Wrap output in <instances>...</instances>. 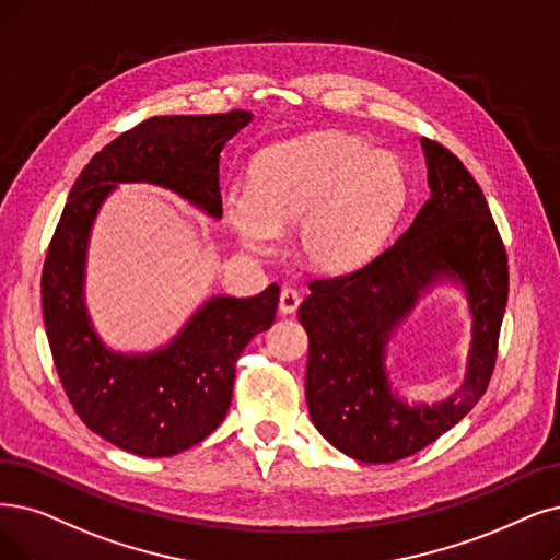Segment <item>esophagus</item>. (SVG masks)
<instances>
[{
    "mask_svg": "<svg viewBox=\"0 0 560 560\" xmlns=\"http://www.w3.org/2000/svg\"><path fill=\"white\" fill-rule=\"evenodd\" d=\"M299 303H301V294L296 292V289L284 287L280 292V303H278L280 315H292V312L299 307Z\"/></svg>",
    "mask_w": 560,
    "mask_h": 560,
    "instance_id": "34e87169",
    "label": "esophagus"
}]
</instances>
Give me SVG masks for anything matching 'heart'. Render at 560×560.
I'll use <instances>...</instances> for the list:
<instances>
[{"mask_svg":"<svg viewBox=\"0 0 560 560\" xmlns=\"http://www.w3.org/2000/svg\"><path fill=\"white\" fill-rule=\"evenodd\" d=\"M409 195L397 155L368 149L342 130H317L261 149L248 188L222 195V215L245 248L266 255L296 228L305 264L345 273L370 261L390 236Z\"/></svg>","mask_w":560,"mask_h":560,"instance_id":"heart-1","label":"heart"}]
</instances>
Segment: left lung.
Wrapping results in <instances>:
<instances>
[{"instance_id":"obj_1","label":"left lung","mask_w":560,"mask_h":560,"mask_svg":"<svg viewBox=\"0 0 560 560\" xmlns=\"http://www.w3.org/2000/svg\"><path fill=\"white\" fill-rule=\"evenodd\" d=\"M430 199L409 230L349 276L312 280L299 307L310 351L307 411L319 434L365 464L405 459L476 407L494 372L508 303V257L487 199L464 163L420 140ZM443 281L465 289L472 347L463 386L434 406H409L389 384L387 342L422 293Z\"/></svg>"}]
</instances>
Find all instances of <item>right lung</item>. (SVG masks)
Listing matches in <instances>:
<instances>
[{
  "label": "right lung",
  "instance_id": "right-lung-1",
  "mask_svg": "<svg viewBox=\"0 0 560 560\" xmlns=\"http://www.w3.org/2000/svg\"><path fill=\"white\" fill-rule=\"evenodd\" d=\"M253 121L228 115L153 117L98 151L78 176L43 266V322L61 386L89 430L140 457H172L225 420L236 361L271 328L280 287L248 299L211 296L174 338L147 353L109 349L84 303L94 220L117 184H153L222 218L220 151Z\"/></svg>",
  "mask_w": 560,
  "mask_h": 560
}]
</instances>
